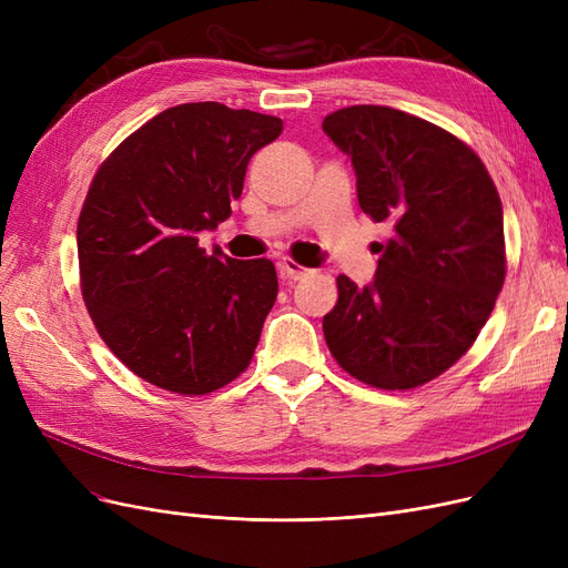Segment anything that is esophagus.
<instances>
[{
  "label": "esophagus",
  "instance_id": "34e87169",
  "mask_svg": "<svg viewBox=\"0 0 568 568\" xmlns=\"http://www.w3.org/2000/svg\"><path fill=\"white\" fill-rule=\"evenodd\" d=\"M280 272L284 274V277H288V280H303V277H307V274H313V270L303 267L301 263L294 261V257H282V261H280Z\"/></svg>",
  "mask_w": 568,
  "mask_h": 568
}]
</instances>
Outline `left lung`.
Returning <instances> with one entry per match:
<instances>
[{
  "mask_svg": "<svg viewBox=\"0 0 568 568\" xmlns=\"http://www.w3.org/2000/svg\"><path fill=\"white\" fill-rule=\"evenodd\" d=\"M322 130L353 161L359 209L393 225L372 286L336 277L326 346L367 386H424L474 346L505 284L500 194L467 142L412 113L348 106Z\"/></svg>",
  "mask_w": 568,
  "mask_h": 568,
  "instance_id": "obj_1",
  "label": "left lung"
}]
</instances>
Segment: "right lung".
<instances>
[{
  "label": "right lung",
  "mask_w": 568,
  "mask_h": 568,
  "mask_svg": "<svg viewBox=\"0 0 568 568\" xmlns=\"http://www.w3.org/2000/svg\"><path fill=\"white\" fill-rule=\"evenodd\" d=\"M277 115L217 101L153 115L99 165L78 217L80 291L111 353L140 379L205 395L246 372L277 301L267 257L199 246L242 196L253 153Z\"/></svg>",
  "instance_id": "1"
}]
</instances>
